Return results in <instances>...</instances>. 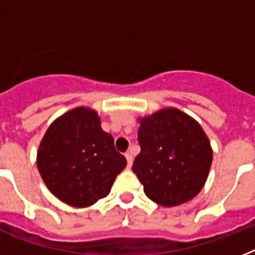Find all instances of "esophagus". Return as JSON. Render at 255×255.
Masks as SVG:
<instances>
[{
  "instance_id": "esophagus-1",
  "label": "esophagus",
  "mask_w": 255,
  "mask_h": 255,
  "mask_svg": "<svg viewBox=\"0 0 255 255\" xmlns=\"http://www.w3.org/2000/svg\"><path fill=\"white\" fill-rule=\"evenodd\" d=\"M126 159H127V163H128V167H131L132 163H133V156H132L131 151H128L126 153Z\"/></svg>"
}]
</instances>
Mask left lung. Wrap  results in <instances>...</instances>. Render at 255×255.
I'll list each match as a JSON object with an SVG mask.
<instances>
[{"mask_svg": "<svg viewBox=\"0 0 255 255\" xmlns=\"http://www.w3.org/2000/svg\"><path fill=\"white\" fill-rule=\"evenodd\" d=\"M137 120L141 152L132 170L143 184L144 193L167 208L190 201L205 185L213 160L202 127L174 107Z\"/></svg>", "mask_w": 255, "mask_h": 255, "instance_id": "8db88e82", "label": "left lung"}]
</instances>
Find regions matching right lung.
I'll return each instance as SVG.
<instances>
[{
  "instance_id": "1",
  "label": "right lung",
  "mask_w": 255,
  "mask_h": 255,
  "mask_svg": "<svg viewBox=\"0 0 255 255\" xmlns=\"http://www.w3.org/2000/svg\"><path fill=\"white\" fill-rule=\"evenodd\" d=\"M127 160L115 149L95 110L77 107L50 124L37 151L49 190L67 205L87 208L108 196Z\"/></svg>"
}]
</instances>
